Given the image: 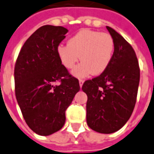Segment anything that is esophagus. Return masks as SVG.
<instances>
[{"label":"esophagus","mask_w":154,"mask_h":154,"mask_svg":"<svg viewBox=\"0 0 154 154\" xmlns=\"http://www.w3.org/2000/svg\"><path fill=\"white\" fill-rule=\"evenodd\" d=\"M83 83H84V80H82V79H79V85H80L81 88H82V86Z\"/></svg>","instance_id":"obj_1"}]
</instances>
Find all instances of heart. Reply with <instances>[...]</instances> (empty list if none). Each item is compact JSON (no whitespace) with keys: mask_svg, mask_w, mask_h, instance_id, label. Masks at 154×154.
Wrapping results in <instances>:
<instances>
[{"mask_svg":"<svg viewBox=\"0 0 154 154\" xmlns=\"http://www.w3.org/2000/svg\"><path fill=\"white\" fill-rule=\"evenodd\" d=\"M114 48V40L108 32L82 29L68 40V45H59L57 53L61 63L68 69L82 60L72 73L85 77L91 73H103L112 60Z\"/></svg>","mask_w":154,"mask_h":154,"instance_id":"obj_1","label":"heart"}]
</instances>
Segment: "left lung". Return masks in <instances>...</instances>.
Instances as JSON below:
<instances>
[{"mask_svg":"<svg viewBox=\"0 0 154 154\" xmlns=\"http://www.w3.org/2000/svg\"><path fill=\"white\" fill-rule=\"evenodd\" d=\"M115 48L109 67L100 76L86 80V122L95 131L110 134L129 120L135 108L140 83V66L132 46L123 36L106 27Z\"/></svg>","mask_w":154,"mask_h":154,"instance_id":"8db88e82","label":"left lung"}]
</instances>
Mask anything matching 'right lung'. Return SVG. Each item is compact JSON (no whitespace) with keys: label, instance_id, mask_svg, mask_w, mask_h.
Masks as SVG:
<instances>
[{"label":"right lung","instance_id":"1","mask_svg":"<svg viewBox=\"0 0 154 154\" xmlns=\"http://www.w3.org/2000/svg\"><path fill=\"white\" fill-rule=\"evenodd\" d=\"M68 29L45 25L21 48L14 66V91L26 123L35 133L49 135L65 122V111L80 91L78 79L61 63L57 47ZM60 82L59 85L54 83Z\"/></svg>","mask_w":154,"mask_h":154}]
</instances>
